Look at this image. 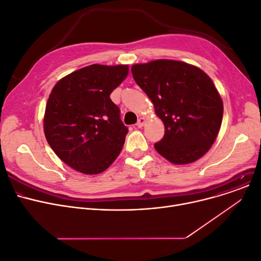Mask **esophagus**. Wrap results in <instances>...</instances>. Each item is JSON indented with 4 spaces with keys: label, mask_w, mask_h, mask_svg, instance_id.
<instances>
[{
    "label": "esophagus",
    "mask_w": 261,
    "mask_h": 261,
    "mask_svg": "<svg viewBox=\"0 0 261 261\" xmlns=\"http://www.w3.org/2000/svg\"><path fill=\"white\" fill-rule=\"evenodd\" d=\"M144 123H145V119H144V118H139V120H138L136 125H137L138 127H142V126L144 125Z\"/></svg>",
    "instance_id": "esophagus-1"
}]
</instances>
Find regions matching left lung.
Segmentation results:
<instances>
[{
  "label": "left lung",
  "mask_w": 261,
  "mask_h": 261,
  "mask_svg": "<svg viewBox=\"0 0 261 261\" xmlns=\"http://www.w3.org/2000/svg\"><path fill=\"white\" fill-rule=\"evenodd\" d=\"M132 73L164 124V136L155 144L159 154L173 164L205 155L223 116L222 99L210 76L197 66L166 59L135 64Z\"/></svg>",
  "instance_id": "8db88e82"
}]
</instances>
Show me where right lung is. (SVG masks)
<instances>
[{"label": "right lung", "instance_id": "obj_1", "mask_svg": "<svg viewBox=\"0 0 261 261\" xmlns=\"http://www.w3.org/2000/svg\"><path fill=\"white\" fill-rule=\"evenodd\" d=\"M128 70V65L93 64L54 86L45 109L44 134L56 155L73 170L97 175L119 156L128 129L110 96Z\"/></svg>", "mask_w": 261, "mask_h": 261}]
</instances>
